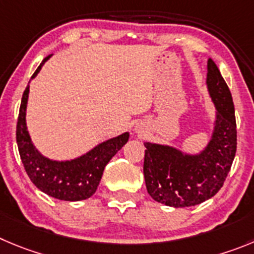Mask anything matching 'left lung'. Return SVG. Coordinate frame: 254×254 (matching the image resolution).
<instances>
[{"label":"left lung","mask_w":254,"mask_h":254,"mask_svg":"<svg viewBox=\"0 0 254 254\" xmlns=\"http://www.w3.org/2000/svg\"><path fill=\"white\" fill-rule=\"evenodd\" d=\"M207 86L215 106L212 138L199 154L145 143L144 178L149 195L174 208L200 204L223 187L237 150V125L232 95L212 59L208 60Z\"/></svg>","instance_id":"1"}]
</instances>
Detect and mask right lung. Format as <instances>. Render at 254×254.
Returning <instances> with one entry per match:
<instances>
[{
  "label": "right lung",
  "mask_w": 254,
  "mask_h": 254,
  "mask_svg": "<svg viewBox=\"0 0 254 254\" xmlns=\"http://www.w3.org/2000/svg\"><path fill=\"white\" fill-rule=\"evenodd\" d=\"M44 59L31 79L36 77L42 65L51 58ZM30 85L25 89L18 113L16 140L18 153L31 182L47 195L60 200L77 202L90 198L98 189L104 169L110 159L129 140V132L104 141L76 159L58 162L42 155L32 144L26 127V108H27Z\"/></svg>",
  "instance_id": "add662e5"
}]
</instances>
